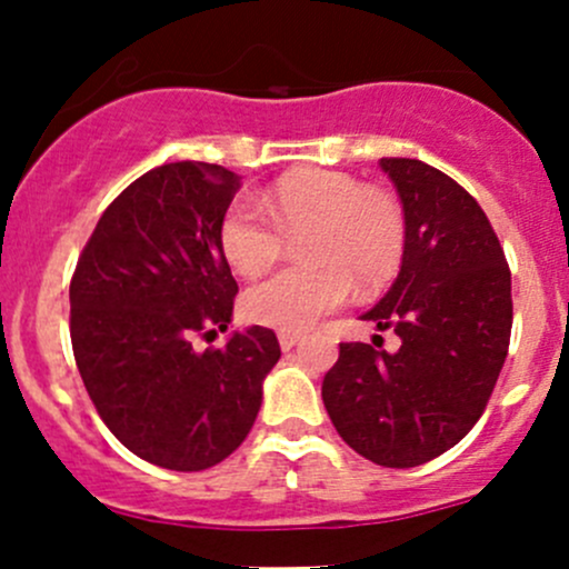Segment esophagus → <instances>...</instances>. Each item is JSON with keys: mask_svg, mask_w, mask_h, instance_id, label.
I'll list each match as a JSON object with an SVG mask.
<instances>
[{"mask_svg": "<svg viewBox=\"0 0 569 569\" xmlns=\"http://www.w3.org/2000/svg\"><path fill=\"white\" fill-rule=\"evenodd\" d=\"M297 340H300V332H286V330L278 332V343H280V349H283V351L295 349Z\"/></svg>", "mask_w": 569, "mask_h": 569, "instance_id": "1", "label": "esophagus"}]
</instances>
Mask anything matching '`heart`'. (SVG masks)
Here are the masks:
<instances>
[{"label": "heart", "instance_id": "1", "mask_svg": "<svg viewBox=\"0 0 569 569\" xmlns=\"http://www.w3.org/2000/svg\"><path fill=\"white\" fill-rule=\"evenodd\" d=\"M264 209L239 199L220 220V250L244 278L267 272L283 253V237L300 239L305 264L272 274L244 295L256 325L302 332L340 308L351 283L373 295L398 274L406 253V214L392 193L362 188L343 171L305 169L280 177Z\"/></svg>", "mask_w": 569, "mask_h": 569}]
</instances>
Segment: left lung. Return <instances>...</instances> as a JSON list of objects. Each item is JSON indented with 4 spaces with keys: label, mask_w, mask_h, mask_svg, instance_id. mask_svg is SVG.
I'll return each instance as SVG.
<instances>
[{
    "label": "left lung",
    "mask_w": 569,
    "mask_h": 569,
    "mask_svg": "<svg viewBox=\"0 0 569 569\" xmlns=\"http://www.w3.org/2000/svg\"><path fill=\"white\" fill-rule=\"evenodd\" d=\"M379 166L403 204L406 253L362 319L392 327L400 349L340 343L321 398L351 450L409 469L456 447L486 411L510 346L512 283L490 220L456 179L411 158Z\"/></svg>",
    "instance_id": "obj_1"
}]
</instances>
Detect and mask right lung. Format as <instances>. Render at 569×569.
Returning <instances> with one entry per match:
<instances>
[{
  "label": "right lung",
  "mask_w": 569,
  "mask_h": 569,
  "mask_svg": "<svg viewBox=\"0 0 569 569\" xmlns=\"http://www.w3.org/2000/svg\"><path fill=\"white\" fill-rule=\"evenodd\" d=\"M239 190L214 163H166L122 190L94 226L70 280V340L94 409L130 452L174 471L229 458L253 428L261 385L280 360L267 327L223 349L237 280L220 220Z\"/></svg>",
  "instance_id": "1"
}]
</instances>
